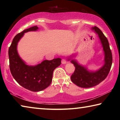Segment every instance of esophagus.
Returning a JSON list of instances; mask_svg holds the SVG:
<instances>
[{"instance_id": "1", "label": "esophagus", "mask_w": 120, "mask_h": 120, "mask_svg": "<svg viewBox=\"0 0 120 120\" xmlns=\"http://www.w3.org/2000/svg\"><path fill=\"white\" fill-rule=\"evenodd\" d=\"M61 63L62 64H66L67 63V60L66 59H63L61 61Z\"/></svg>"}]
</instances>
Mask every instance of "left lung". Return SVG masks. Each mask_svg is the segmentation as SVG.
Segmentation results:
<instances>
[{
    "label": "left lung",
    "instance_id": "1",
    "mask_svg": "<svg viewBox=\"0 0 120 120\" xmlns=\"http://www.w3.org/2000/svg\"><path fill=\"white\" fill-rule=\"evenodd\" d=\"M92 30L98 35L104 53V64L95 71H89L86 67L78 64L75 59H71V56L68 61L74 64L75 70L71 76V80L78 86L82 88H90L98 85L104 80L108 75L112 64V54L107 38L100 29L95 26Z\"/></svg>",
    "mask_w": 120,
    "mask_h": 120
}]
</instances>
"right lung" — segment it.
Returning a JSON list of instances; mask_svg holds the SVG:
<instances>
[{"label":"right lung","instance_id":"obj_1","mask_svg":"<svg viewBox=\"0 0 120 120\" xmlns=\"http://www.w3.org/2000/svg\"><path fill=\"white\" fill-rule=\"evenodd\" d=\"M34 26L17 34L13 38L8 50L9 68L15 80L24 88L32 92H39L49 86L52 82L54 70L61 64L60 58L44 60L35 66H29L22 59L18 53L17 44L24 33L36 31Z\"/></svg>","mask_w":120,"mask_h":120}]
</instances>
